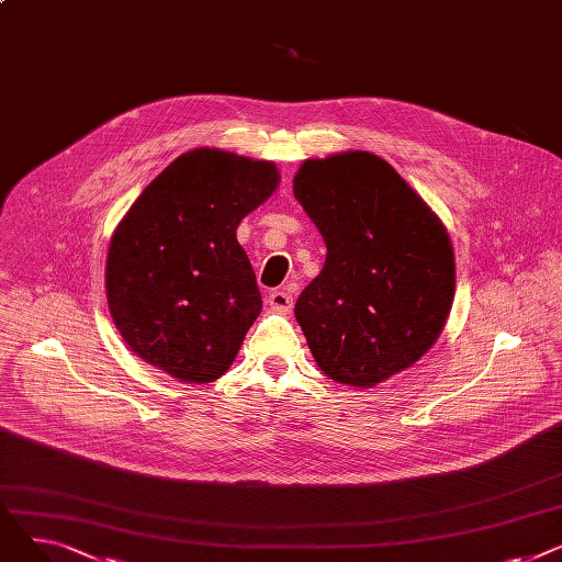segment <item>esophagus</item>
Instances as JSON below:
<instances>
[{
    "instance_id": "34e87169",
    "label": "esophagus",
    "mask_w": 562,
    "mask_h": 562,
    "mask_svg": "<svg viewBox=\"0 0 562 562\" xmlns=\"http://www.w3.org/2000/svg\"><path fill=\"white\" fill-rule=\"evenodd\" d=\"M269 305H271L273 310H278V312H289L291 305H293L291 291H286V289H276V291H271V293H269Z\"/></svg>"
}]
</instances>
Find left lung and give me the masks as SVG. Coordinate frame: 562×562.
Returning a JSON list of instances; mask_svg holds the SVG:
<instances>
[{
	"label": "left lung",
	"instance_id": "8db88e82",
	"mask_svg": "<svg viewBox=\"0 0 562 562\" xmlns=\"http://www.w3.org/2000/svg\"><path fill=\"white\" fill-rule=\"evenodd\" d=\"M293 195L328 248L293 310L321 371L371 387L415 364L453 305L456 261L445 225L371 153L307 159Z\"/></svg>",
	"mask_w": 562,
	"mask_h": 562
}]
</instances>
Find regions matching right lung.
Listing matches in <instances>:
<instances>
[{
	"instance_id": "obj_1",
	"label": "right lung",
	"mask_w": 562,
	"mask_h": 562,
	"mask_svg": "<svg viewBox=\"0 0 562 562\" xmlns=\"http://www.w3.org/2000/svg\"><path fill=\"white\" fill-rule=\"evenodd\" d=\"M278 182L271 161L198 147L136 198L111 239L106 299L138 358L182 382L229 369L261 312L236 227Z\"/></svg>"
}]
</instances>
